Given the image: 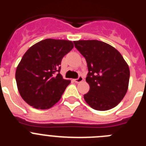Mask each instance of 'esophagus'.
<instances>
[{
    "label": "esophagus",
    "mask_w": 146,
    "mask_h": 146,
    "mask_svg": "<svg viewBox=\"0 0 146 146\" xmlns=\"http://www.w3.org/2000/svg\"><path fill=\"white\" fill-rule=\"evenodd\" d=\"M83 80V77L81 75H80L79 77H78V78H77V79H74V81L75 82H77V83H78V82H82V81Z\"/></svg>",
    "instance_id": "34e87169"
}]
</instances>
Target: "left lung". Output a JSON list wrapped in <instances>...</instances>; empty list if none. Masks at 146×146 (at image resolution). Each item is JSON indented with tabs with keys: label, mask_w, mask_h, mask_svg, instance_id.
<instances>
[{
	"label": "left lung",
	"mask_w": 146,
	"mask_h": 146,
	"mask_svg": "<svg viewBox=\"0 0 146 146\" xmlns=\"http://www.w3.org/2000/svg\"><path fill=\"white\" fill-rule=\"evenodd\" d=\"M74 47L87 62L86 82L90 86L84 95L94 110L104 111L118 105L128 89L129 66L116 49L98 40L74 42Z\"/></svg>",
	"instance_id": "8db88e82"
}]
</instances>
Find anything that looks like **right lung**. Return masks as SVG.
<instances>
[{
	"instance_id": "right-lung-1",
	"label": "right lung",
	"mask_w": 146,
	"mask_h": 146,
	"mask_svg": "<svg viewBox=\"0 0 146 146\" xmlns=\"http://www.w3.org/2000/svg\"><path fill=\"white\" fill-rule=\"evenodd\" d=\"M74 47L71 41L47 38L30 47L15 74L20 96L34 108L46 110L60 100L70 80L60 74L64 55Z\"/></svg>"
}]
</instances>
